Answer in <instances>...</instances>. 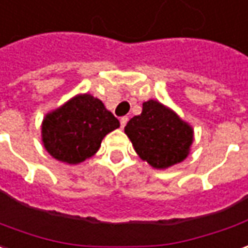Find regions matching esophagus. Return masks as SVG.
I'll return each instance as SVG.
<instances>
[{"mask_svg":"<svg viewBox=\"0 0 248 248\" xmlns=\"http://www.w3.org/2000/svg\"><path fill=\"white\" fill-rule=\"evenodd\" d=\"M127 123H128V117H127V116H124V117H121V119H120V125H121V128L125 127V125H127Z\"/></svg>","mask_w":248,"mask_h":248,"instance_id":"34e87169","label":"esophagus"}]
</instances>
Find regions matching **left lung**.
Masks as SVG:
<instances>
[{"instance_id": "8db88e82", "label": "left lung", "mask_w": 248, "mask_h": 248, "mask_svg": "<svg viewBox=\"0 0 248 248\" xmlns=\"http://www.w3.org/2000/svg\"><path fill=\"white\" fill-rule=\"evenodd\" d=\"M124 132L136 154L158 170L185 160L194 139L192 125L155 100L143 102L141 113L128 121Z\"/></svg>"}]
</instances>
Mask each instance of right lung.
<instances>
[{
  "mask_svg": "<svg viewBox=\"0 0 248 248\" xmlns=\"http://www.w3.org/2000/svg\"><path fill=\"white\" fill-rule=\"evenodd\" d=\"M120 127L101 100L92 94H77L46 114L42 141L47 153L69 165H78L94 155L102 139Z\"/></svg>",
  "mask_w": 248,
  "mask_h": 248,
  "instance_id": "obj_1",
  "label": "right lung"
}]
</instances>
